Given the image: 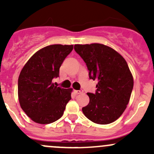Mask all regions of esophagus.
I'll use <instances>...</instances> for the list:
<instances>
[{
	"mask_svg": "<svg viewBox=\"0 0 154 154\" xmlns=\"http://www.w3.org/2000/svg\"><path fill=\"white\" fill-rule=\"evenodd\" d=\"M74 92H75V94H82V93L83 92V89L75 90V91H74Z\"/></svg>",
	"mask_w": 154,
	"mask_h": 154,
	"instance_id": "obj_1",
	"label": "esophagus"
}]
</instances>
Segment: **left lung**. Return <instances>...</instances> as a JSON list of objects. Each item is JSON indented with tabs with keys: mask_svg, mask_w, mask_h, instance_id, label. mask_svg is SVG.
Wrapping results in <instances>:
<instances>
[{
	"mask_svg": "<svg viewBox=\"0 0 154 154\" xmlns=\"http://www.w3.org/2000/svg\"><path fill=\"white\" fill-rule=\"evenodd\" d=\"M74 50L86 63L89 79L97 80L96 91L87 93L89 103L83 107L87 119L108 125L122 115L130 100L133 78L122 55L102 44L75 45Z\"/></svg>",
	"mask_w": 154,
	"mask_h": 154,
	"instance_id": "1",
	"label": "left lung"
}]
</instances>
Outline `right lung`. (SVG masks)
<instances>
[{
	"mask_svg": "<svg viewBox=\"0 0 154 154\" xmlns=\"http://www.w3.org/2000/svg\"><path fill=\"white\" fill-rule=\"evenodd\" d=\"M73 45H52L42 48L27 61L20 73L18 94L20 106L33 122L47 125L63 116L72 89L57 87L60 68Z\"/></svg>",
	"mask_w": 154,
	"mask_h": 154,
	"instance_id": "right-lung-1",
	"label": "right lung"
}]
</instances>
